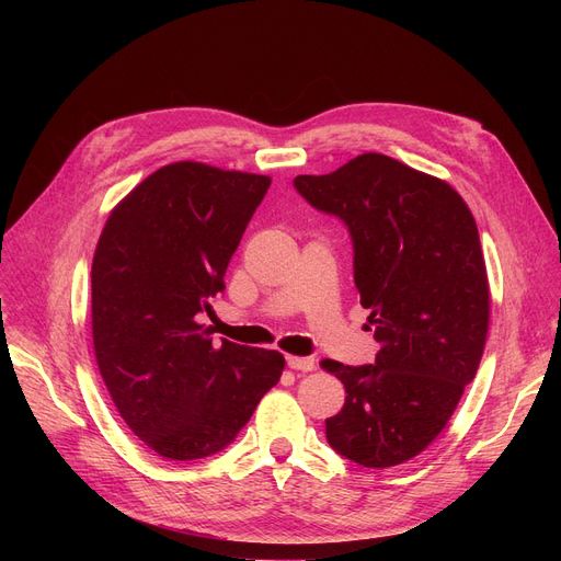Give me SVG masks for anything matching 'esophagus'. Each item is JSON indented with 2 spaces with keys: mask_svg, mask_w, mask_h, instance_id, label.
<instances>
[{
  "mask_svg": "<svg viewBox=\"0 0 561 561\" xmlns=\"http://www.w3.org/2000/svg\"><path fill=\"white\" fill-rule=\"evenodd\" d=\"M286 364H288V368L302 370V373H309V370L316 368L313 357H286Z\"/></svg>",
  "mask_w": 561,
  "mask_h": 561,
  "instance_id": "34e87169",
  "label": "esophagus"
}]
</instances>
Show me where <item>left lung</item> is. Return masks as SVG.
Here are the masks:
<instances>
[{
    "label": "left lung",
    "instance_id": "left-lung-1",
    "mask_svg": "<svg viewBox=\"0 0 561 561\" xmlns=\"http://www.w3.org/2000/svg\"><path fill=\"white\" fill-rule=\"evenodd\" d=\"M293 186L347 225L379 343L375 364H320L347 393L325 421L330 446L366 468L404 463L448 425L482 359L489 279L476 218L450 184L377 152Z\"/></svg>",
    "mask_w": 561,
    "mask_h": 561
}]
</instances>
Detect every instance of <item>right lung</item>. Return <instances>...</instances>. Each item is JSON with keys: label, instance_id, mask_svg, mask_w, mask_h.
<instances>
[{"label": "right lung", "instance_id": "right-lung-1", "mask_svg": "<svg viewBox=\"0 0 561 561\" xmlns=\"http://www.w3.org/2000/svg\"><path fill=\"white\" fill-rule=\"evenodd\" d=\"M271 176L176 161L111 211L93 256V347L123 421L172 461L216 455L282 377L277 350L199 322Z\"/></svg>", "mask_w": 561, "mask_h": 561}]
</instances>
